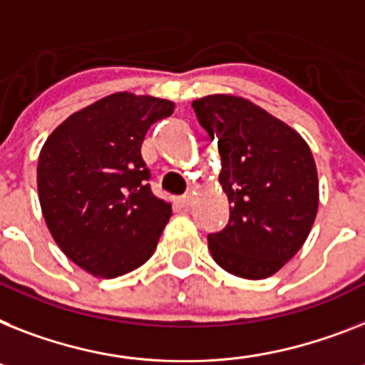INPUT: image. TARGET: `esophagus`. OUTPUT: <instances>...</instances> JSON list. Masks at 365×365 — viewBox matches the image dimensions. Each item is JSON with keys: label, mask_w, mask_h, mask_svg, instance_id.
<instances>
[{"label": "esophagus", "mask_w": 365, "mask_h": 365, "mask_svg": "<svg viewBox=\"0 0 365 365\" xmlns=\"http://www.w3.org/2000/svg\"><path fill=\"white\" fill-rule=\"evenodd\" d=\"M177 205H179L180 209H188V207H192V197H190V195L179 197V200H177Z\"/></svg>", "instance_id": "obj_1"}]
</instances>
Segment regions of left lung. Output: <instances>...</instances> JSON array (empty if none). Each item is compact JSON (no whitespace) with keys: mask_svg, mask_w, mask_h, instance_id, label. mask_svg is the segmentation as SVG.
I'll return each instance as SVG.
<instances>
[{"mask_svg":"<svg viewBox=\"0 0 365 365\" xmlns=\"http://www.w3.org/2000/svg\"><path fill=\"white\" fill-rule=\"evenodd\" d=\"M192 108L218 141V180L231 203L227 225L209 235L210 255L239 278H269L302 248L317 216L312 150L291 126L240 96L209 95Z\"/></svg>","mask_w":365,"mask_h":365,"instance_id":"1","label":"left lung"}]
</instances>
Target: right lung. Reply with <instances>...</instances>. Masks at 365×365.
<instances>
[{
    "label": "right lung",
    "mask_w": 365,
    "mask_h": 365,
    "mask_svg": "<svg viewBox=\"0 0 365 365\" xmlns=\"http://www.w3.org/2000/svg\"><path fill=\"white\" fill-rule=\"evenodd\" d=\"M173 102L113 93L48 135L37 165L42 216L71 261L98 278L132 272L155 254L171 205L150 192L141 143Z\"/></svg>",
    "instance_id": "1"
}]
</instances>
